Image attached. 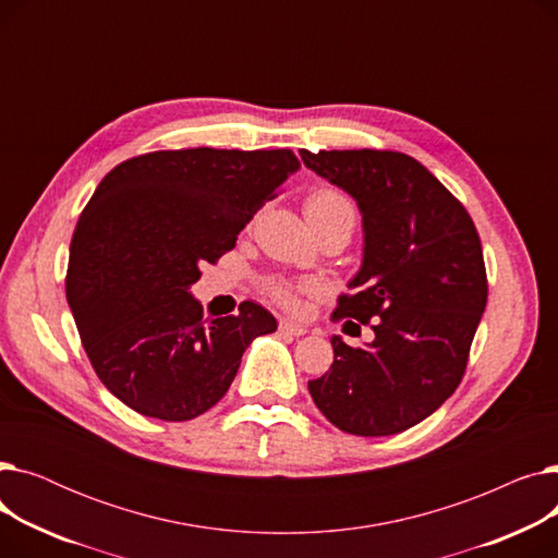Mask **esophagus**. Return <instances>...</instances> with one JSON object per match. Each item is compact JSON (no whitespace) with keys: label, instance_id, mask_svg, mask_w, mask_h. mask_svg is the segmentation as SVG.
Masks as SVG:
<instances>
[{"label":"esophagus","instance_id":"obj_1","mask_svg":"<svg viewBox=\"0 0 558 558\" xmlns=\"http://www.w3.org/2000/svg\"><path fill=\"white\" fill-rule=\"evenodd\" d=\"M278 328H280L282 335H291V337H303V335H307V328H305V326L294 324V320H289V318H282Z\"/></svg>","mask_w":558,"mask_h":558}]
</instances>
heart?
I'll return each mask as SVG.
<instances>
[{
  "label": "heart",
  "mask_w": 558,
  "mask_h": 558,
  "mask_svg": "<svg viewBox=\"0 0 558 558\" xmlns=\"http://www.w3.org/2000/svg\"><path fill=\"white\" fill-rule=\"evenodd\" d=\"M305 217L312 223V228H324V226H345L348 230H353L357 210L353 201H350L343 192L324 187L316 190L307 201H305ZM267 294L284 305V307H296L299 305V291L305 289L307 284H296L282 278H271L267 280Z\"/></svg>",
  "instance_id": "obj_1"
}]
</instances>
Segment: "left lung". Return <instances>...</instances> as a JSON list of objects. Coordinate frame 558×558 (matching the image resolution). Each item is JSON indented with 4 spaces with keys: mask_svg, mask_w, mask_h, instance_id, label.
I'll return each instance as SVG.
<instances>
[{
    "mask_svg": "<svg viewBox=\"0 0 558 558\" xmlns=\"http://www.w3.org/2000/svg\"><path fill=\"white\" fill-rule=\"evenodd\" d=\"M307 169L355 198L362 267L335 318L373 320L375 339H330L335 362L310 379L316 407L355 436H391L434 414L459 387L488 284L463 205L418 160L396 151H301Z\"/></svg>",
    "mask_w": 558,
    "mask_h": 558,
    "instance_id": "8db88e82",
    "label": "left lung"
}]
</instances>
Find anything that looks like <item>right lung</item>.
<instances>
[{"instance_id":"add662e5","label":"right lung","mask_w":558,"mask_h":558,"mask_svg":"<svg viewBox=\"0 0 558 558\" xmlns=\"http://www.w3.org/2000/svg\"><path fill=\"white\" fill-rule=\"evenodd\" d=\"M299 169L289 149L198 146L131 158L99 183L74 230L65 291L114 398L175 423L226 396L244 350L278 324L251 301L234 316L203 318L190 289Z\"/></svg>"}]
</instances>
